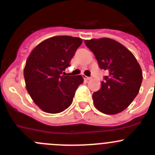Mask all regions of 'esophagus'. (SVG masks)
I'll return each mask as SVG.
<instances>
[{"label": "esophagus", "mask_w": 155, "mask_h": 155, "mask_svg": "<svg viewBox=\"0 0 155 155\" xmlns=\"http://www.w3.org/2000/svg\"><path fill=\"white\" fill-rule=\"evenodd\" d=\"M83 78H84V80H87V81H89V80H91V78H89V77L85 76V75H84Z\"/></svg>", "instance_id": "34e87169"}]
</instances>
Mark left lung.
Instances as JSON below:
<instances>
[{
  "instance_id": "obj_1",
  "label": "left lung",
  "mask_w": 155,
  "mask_h": 155,
  "mask_svg": "<svg viewBox=\"0 0 155 155\" xmlns=\"http://www.w3.org/2000/svg\"><path fill=\"white\" fill-rule=\"evenodd\" d=\"M86 46L107 71L100 90L92 95L95 107L106 114L123 111L138 94L142 71L135 57L127 48L107 38L85 40Z\"/></svg>"
}]
</instances>
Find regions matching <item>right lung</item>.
I'll use <instances>...</instances> for the list:
<instances>
[{
    "instance_id": "right-lung-1",
    "label": "right lung",
    "mask_w": 155,
    "mask_h": 155,
    "mask_svg": "<svg viewBox=\"0 0 155 155\" xmlns=\"http://www.w3.org/2000/svg\"><path fill=\"white\" fill-rule=\"evenodd\" d=\"M81 44L80 38L54 36L41 42L28 56L24 69L26 89L43 111L58 114L71 104L83 78L63 74Z\"/></svg>"
}]
</instances>
